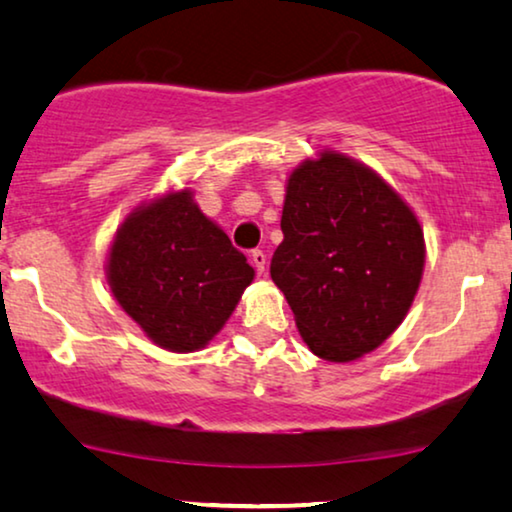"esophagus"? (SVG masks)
Masks as SVG:
<instances>
[{
    "instance_id": "obj_1",
    "label": "esophagus",
    "mask_w": 512,
    "mask_h": 512,
    "mask_svg": "<svg viewBox=\"0 0 512 512\" xmlns=\"http://www.w3.org/2000/svg\"><path fill=\"white\" fill-rule=\"evenodd\" d=\"M251 263H254V268L258 270V275H263L265 263H268V256H265L261 249H254V251H251Z\"/></svg>"
}]
</instances>
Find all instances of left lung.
I'll use <instances>...</instances> for the list:
<instances>
[{
	"label": "left lung",
	"mask_w": 512,
	"mask_h": 512,
	"mask_svg": "<svg viewBox=\"0 0 512 512\" xmlns=\"http://www.w3.org/2000/svg\"><path fill=\"white\" fill-rule=\"evenodd\" d=\"M282 233L270 277L312 354L356 361L403 324L422 284L424 230L373 167L333 149L293 167Z\"/></svg>",
	"instance_id": "left-lung-1"
}]
</instances>
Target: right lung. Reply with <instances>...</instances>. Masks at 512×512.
I'll return each instance as SVG.
<instances>
[{"label":"right lung","mask_w":512,"mask_h":512,"mask_svg":"<svg viewBox=\"0 0 512 512\" xmlns=\"http://www.w3.org/2000/svg\"><path fill=\"white\" fill-rule=\"evenodd\" d=\"M107 284L153 345L198 352L226 326L254 268L191 188L167 191L125 216L107 254Z\"/></svg>","instance_id":"add662e5"}]
</instances>
